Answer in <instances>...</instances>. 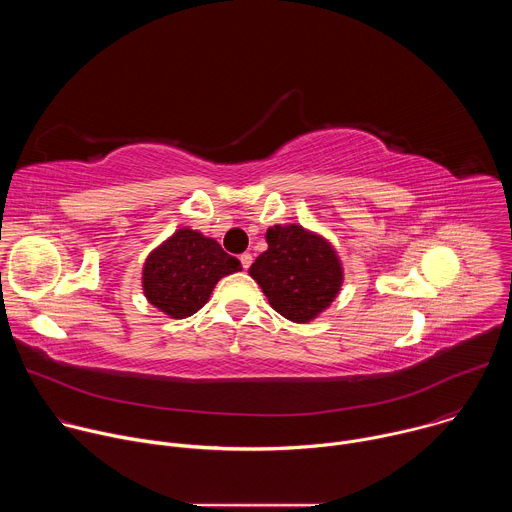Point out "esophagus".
I'll return each instance as SVG.
<instances>
[{"mask_svg":"<svg viewBox=\"0 0 512 512\" xmlns=\"http://www.w3.org/2000/svg\"><path fill=\"white\" fill-rule=\"evenodd\" d=\"M239 261H241L243 269H249V267H251V263H253V255H251V253H243V255L239 257Z\"/></svg>","mask_w":512,"mask_h":512,"instance_id":"34e87169","label":"esophagus"}]
</instances>
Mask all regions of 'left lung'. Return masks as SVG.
Masks as SVG:
<instances>
[{
  "label": "left lung",
  "mask_w": 512,
  "mask_h": 512,
  "mask_svg": "<svg viewBox=\"0 0 512 512\" xmlns=\"http://www.w3.org/2000/svg\"><path fill=\"white\" fill-rule=\"evenodd\" d=\"M265 239L269 247L249 273L271 308L291 322L304 324L316 318L342 285V267L334 249L298 225H277Z\"/></svg>",
  "instance_id": "obj_1"
}]
</instances>
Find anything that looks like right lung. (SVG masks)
I'll use <instances>...</instances> for the list:
<instances>
[{
    "instance_id": "add662e5",
    "label": "right lung",
    "mask_w": 512,
    "mask_h": 512,
    "mask_svg": "<svg viewBox=\"0 0 512 512\" xmlns=\"http://www.w3.org/2000/svg\"><path fill=\"white\" fill-rule=\"evenodd\" d=\"M235 271H241L237 257L214 239L182 229L145 261L143 291L168 316L186 318L206 304L218 279Z\"/></svg>"
}]
</instances>
